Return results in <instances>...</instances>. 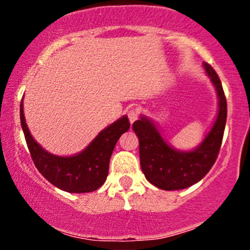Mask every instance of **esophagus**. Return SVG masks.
<instances>
[{"mask_svg": "<svg viewBox=\"0 0 250 250\" xmlns=\"http://www.w3.org/2000/svg\"><path fill=\"white\" fill-rule=\"evenodd\" d=\"M140 116V110L137 108H131L129 109L128 111V119L129 121H130V123H133L134 121H136L137 119H139Z\"/></svg>", "mask_w": 250, "mask_h": 250, "instance_id": "obj_1", "label": "esophagus"}]
</instances>
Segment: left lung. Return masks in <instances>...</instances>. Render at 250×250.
<instances>
[{
  "label": "left lung",
  "mask_w": 250,
  "mask_h": 250,
  "mask_svg": "<svg viewBox=\"0 0 250 250\" xmlns=\"http://www.w3.org/2000/svg\"><path fill=\"white\" fill-rule=\"evenodd\" d=\"M206 71L219 95V114L213 128L193 151L175 150L162 139L157 128L146 117L133 123L140 141V163L151 185L163 190H179L202 180L214 166L222 145L227 121V100L220 77L210 64Z\"/></svg>",
  "instance_id": "obj_1"
}]
</instances>
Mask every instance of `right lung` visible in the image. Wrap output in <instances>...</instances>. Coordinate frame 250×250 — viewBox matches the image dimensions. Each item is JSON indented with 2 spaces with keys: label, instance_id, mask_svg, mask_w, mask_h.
<instances>
[{
  "label": "right lung",
  "instance_id": "obj_1",
  "mask_svg": "<svg viewBox=\"0 0 250 250\" xmlns=\"http://www.w3.org/2000/svg\"><path fill=\"white\" fill-rule=\"evenodd\" d=\"M25 142L37 170L51 185L68 193H89L99 189L108 176L109 161L117 140L130 128L127 116L110 125L94 139L82 153L62 157L45 151L31 137L24 120L23 102L20 107Z\"/></svg>",
  "mask_w": 250,
  "mask_h": 250
}]
</instances>
